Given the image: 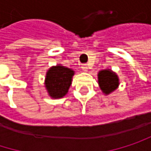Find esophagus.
<instances>
[{
	"instance_id": "34e87169",
	"label": "esophagus",
	"mask_w": 151,
	"mask_h": 151,
	"mask_svg": "<svg viewBox=\"0 0 151 151\" xmlns=\"http://www.w3.org/2000/svg\"><path fill=\"white\" fill-rule=\"evenodd\" d=\"M81 68H82V70H83L84 72H87V70H88V66H87L86 64H83V65H81Z\"/></svg>"
}]
</instances>
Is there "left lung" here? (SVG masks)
Instances as JSON below:
<instances>
[{
	"mask_svg": "<svg viewBox=\"0 0 151 151\" xmlns=\"http://www.w3.org/2000/svg\"><path fill=\"white\" fill-rule=\"evenodd\" d=\"M98 82L101 91L105 94H109L118 87L119 78L115 73L109 69H106L99 72Z\"/></svg>",
	"mask_w": 151,
	"mask_h": 151,
	"instance_id": "1",
	"label": "left lung"
}]
</instances>
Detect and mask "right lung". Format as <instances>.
Wrapping results in <instances>:
<instances>
[{
    "label": "right lung",
    "instance_id": "add662e5",
    "mask_svg": "<svg viewBox=\"0 0 151 151\" xmlns=\"http://www.w3.org/2000/svg\"><path fill=\"white\" fill-rule=\"evenodd\" d=\"M74 71L61 65L50 67L45 77V87L49 95L53 99L63 98L72 84Z\"/></svg>",
    "mask_w": 151,
    "mask_h": 151
}]
</instances>
